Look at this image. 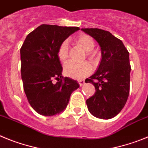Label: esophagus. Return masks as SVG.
<instances>
[{"label":"esophagus","mask_w":148,"mask_h":148,"mask_svg":"<svg viewBox=\"0 0 148 148\" xmlns=\"http://www.w3.org/2000/svg\"><path fill=\"white\" fill-rule=\"evenodd\" d=\"M78 84H79V85H80V87H82V86H83L84 84H85V82H84V81L82 80H80V81H78Z\"/></svg>","instance_id":"obj_1"}]
</instances>
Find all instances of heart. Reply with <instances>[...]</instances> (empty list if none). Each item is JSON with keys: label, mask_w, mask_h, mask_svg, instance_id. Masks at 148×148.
I'll list each match as a JSON object with an SVG mask.
<instances>
[{"label": "heart", "mask_w": 148, "mask_h": 148, "mask_svg": "<svg viewBox=\"0 0 148 148\" xmlns=\"http://www.w3.org/2000/svg\"><path fill=\"white\" fill-rule=\"evenodd\" d=\"M75 42L87 52V56L90 61L95 59V53L92 51L95 48V41L91 36L87 34H81L75 38ZM68 53L69 44L67 40H64L61 43L58 49V57L61 62L66 61ZM64 71L67 76L79 80L88 76L92 73V67L87 62L76 64L70 61L64 66Z\"/></svg>", "instance_id": "obj_1"}]
</instances>
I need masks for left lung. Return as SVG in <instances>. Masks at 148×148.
Wrapping results in <instances>:
<instances>
[{"label":"left lung","instance_id":"1","mask_svg":"<svg viewBox=\"0 0 148 148\" xmlns=\"http://www.w3.org/2000/svg\"><path fill=\"white\" fill-rule=\"evenodd\" d=\"M82 30L97 40L102 56L97 72L85 80L95 89V93L86 101L87 108L95 117L110 119L121 112L129 95V53L122 41L108 31L97 28Z\"/></svg>","mask_w":148,"mask_h":148}]
</instances>
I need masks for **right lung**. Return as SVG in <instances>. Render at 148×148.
Returning <instances> with one entry per match:
<instances>
[{"label": "right lung", "mask_w": 148, "mask_h": 148, "mask_svg": "<svg viewBox=\"0 0 148 148\" xmlns=\"http://www.w3.org/2000/svg\"><path fill=\"white\" fill-rule=\"evenodd\" d=\"M78 27L42 24L30 32L21 48V72L27 100L38 113L49 116L67 106L75 80L62 76L58 49ZM55 80L57 82L55 83Z\"/></svg>", "instance_id": "right-lung-1"}]
</instances>
